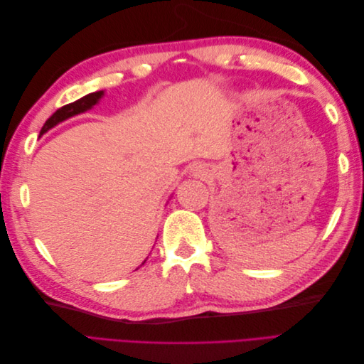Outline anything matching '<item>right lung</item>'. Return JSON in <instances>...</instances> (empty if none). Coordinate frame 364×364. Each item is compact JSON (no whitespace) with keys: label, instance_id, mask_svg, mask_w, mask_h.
Segmentation results:
<instances>
[{"label":"right lung","instance_id":"right-lung-1","mask_svg":"<svg viewBox=\"0 0 364 364\" xmlns=\"http://www.w3.org/2000/svg\"><path fill=\"white\" fill-rule=\"evenodd\" d=\"M102 97H103V91H97V92H91V94L82 97L80 100H77L74 103L62 106L46 121V124H43L42 129H41V135L46 134V132H48L51 127H54L56 124L62 123V121L68 119V118H71L77 114H82V112L87 111V109H91L94 105L98 103V100H100ZM144 262H142V264H144Z\"/></svg>","mask_w":364,"mask_h":364}]
</instances>
